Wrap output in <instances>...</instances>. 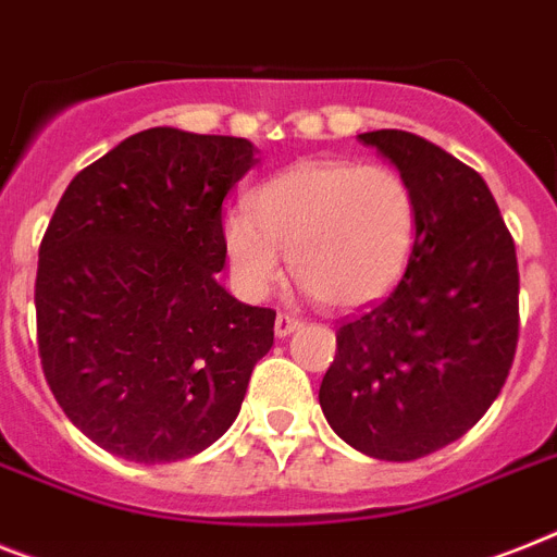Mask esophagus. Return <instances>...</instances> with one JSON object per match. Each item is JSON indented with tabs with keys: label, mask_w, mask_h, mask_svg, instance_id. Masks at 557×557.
<instances>
[{
	"label": "esophagus",
	"mask_w": 557,
	"mask_h": 557,
	"mask_svg": "<svg viewBox=\"0 0 557 557\" xmlns=\"http://www.w3.org/2000/svg\"><path fill=\"white\" fill-rule=\"evenodd\" d=\"M300 329V320L294 318V314H288V311H280L277 320H274V332H277V337H288L292 332H297Z\"/></svg>",
	"instance_id": "obj_1"
}]
</instances>
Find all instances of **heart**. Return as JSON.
<instances>
[{"mask_svg": "<svg viewBox=\"0 0 557 557\" xmlns=\"http://www.w3.org/2000/svg\"><path fill=\"white\" fill-rule=\"evenodd\" d=\"M418 234V200L400 171L302 160L225 216L223 246L239 292L265 297L288 255L294 280L332 309H357L395 286Z\"/></svg>", "mask_w": 557, "mask_h": 557, "instance_id": "heart-1", "label": "heart"}]
</instances>
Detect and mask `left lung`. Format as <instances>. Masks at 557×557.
<instances>
[{"label":"left lung","mask_w":557,"mask_h":557,"mask_svg":"<svg viewBox=\"0 0 557 557\" xmlns=\"http://www.w3.org/2000/svg\"><path fill=\"white\" fill-rule=\"evenodd\" d=\"M406 176L418 234L397 286L343 320L320 406L343 441L418 460L486 414L518 346V257L474 169L409 131L360 134Z\"/></svg>","instance_id":"8db88e82"}]
</instances>
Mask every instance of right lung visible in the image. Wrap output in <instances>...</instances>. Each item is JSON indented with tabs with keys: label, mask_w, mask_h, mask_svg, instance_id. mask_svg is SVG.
Instances as JSON below:
<instances>
[{
	"label": "right lung",
	"mask_w": 557,
	"mask_h": 557,
	"mask_svg": "<svg viewBox=\"0 0 557 557\" xmlns=\"http://www.w3.org/2000/svg\"><path fill=\"white\" fill-rule=\"evenodd\" d=\"M239 137L148 128L71 180L39 246L45 381L116 458L171 463L225 435L277 311L225 292L223 200L255 169Z\"/></svg>",
	"instance_id": "obj_1"
}]
</instances>
